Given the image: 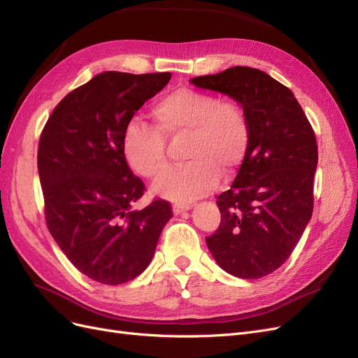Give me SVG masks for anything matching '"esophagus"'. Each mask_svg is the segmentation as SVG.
<instances>
[{
  "label": "esophagus",
  "mask_w": 358,
  "mask_h": 358,
  "mask_svg": "<svg viewBox=\"0 0 358 358\" xmlns=\"http://www.w3.org/2000/svg\"><path fill=\"white\" fill-rule=\"evenodd\" d=\"M189 208H191L189 203H182V201L173 203V212H175V213H180L183 210H188Z\"/></svg>",
  "instance_id": "obj_1"
}]
</instances>
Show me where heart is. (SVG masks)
Returning <instances> with one entry per match:
<instances>
[{"label":"heart","instance_id":"b5f03b06","mask_svg":"<svg viewBox=\"0 0 358 358\" xmlns=\"http://www.w3.org/2000/svg\"><path fill=\"white\" fill-rule=\"evenodd\" d=\"M155 127L133 119L124 129L122 150L140 176L154 179L169 166L167 137L188 134L187 164L167 170L154 183L158 196L187 203L218 185L220 173L230 176L241 166L251 138L243 107L234 100L191 88L161 96L150 109Z\"/></svg>","mask_w":358,"mask_h":358}]
</instances>
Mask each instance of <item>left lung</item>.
Instances as JSON below:
<instances>
[{"mask_svg": "<svg viewBox=\"0 0 358 358\" xmlns=\"http://www.w3.org/2000/svg\"><path fill=\"white\" fill-rule=\"evenodd\" d=\"M191 82L230 95L251 127L231 188L216 200L220 227L206 243L225 272L263 278L287 262L312 216L315 133L294 94L262 70L236 66Z\"/></svg>", "mask_w": 358, "mask_h": 358, "instance_id": "obj_1", "label": "left lung"}]
</instances>
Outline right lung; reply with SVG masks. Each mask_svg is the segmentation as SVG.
Instances as JSON below:
<instances>
[{"mask_svg":"<svg viewBox=\"0 0 358 358\" xmlns=\"http://www.w3.org/2000/svg\"><path fill=\"white\" fill-rule=\"evenodd\" d=\"M170 78L96 74L64 96L40 134L46 225L71 264L96 282L119 285L142 273L173 215L162 199L133 209L146 187L122 150L127 124Z\"/></svg>","mask_w":358,"mask_h":358,"instance_id":"1","label":"right lung"}]
</instances>
